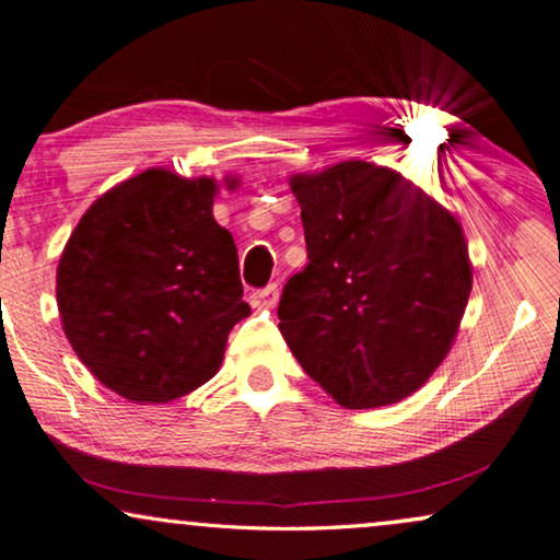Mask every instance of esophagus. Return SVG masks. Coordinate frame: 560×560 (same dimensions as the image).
Here are the masks:
<instances>
[{"instance_id": "esophagus-1", "label": "esophagus", "mask_w": 560, "mask_h": 560, "mask_svg": "<svg viewBox=\"0 0 560 560\" xmlns=\"http://www.w3.org/2000/svg\"><path fill=\"white\" fill-rule=\"evenodd\" d=\"M276 300H279V292H276V287H266L260 289V292H253L250 294V302L253 307H266V310H273L276 307Z\"/></svg>"}]
</instances>
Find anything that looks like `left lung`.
<instances>
[{
    "mask_svg": "<svg viewBox=\"0 0 560 560\" xmlns=\"http://www.w3.org/2000/svg\"><path fill=\"white\" fill-rule=\"evenodd\" d=\"M289 184L310 264L279 302L287 346L346 409L401 401L441 366L466 312L460 222L376 163L342 161Z\"/></svg>",
    "mask_w": 560,
    "mask_h": 560,
    "instance_id": "left-lung-1",
    "label": "left lung"
}]
</instances>
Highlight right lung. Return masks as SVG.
<instances>
[{
	"label": "right lung",
	"mask_w": 560,
	"mask_h": 560,
	"mask_svg": "<svg viewBox=\"0 0 560 560\" xmlns=\"http://www.w3.org/2000/svg\"><path fill=\"white\" fill-rule=\"evenodd\" d=\"M235 189V178H225ZM214 178L148 168L102 194L58 260L56 300L81 363L119 397L163 405L218 374L243 302Z\"/></svg>",
	"instance_id": "add662e5"
}]
</instances>
